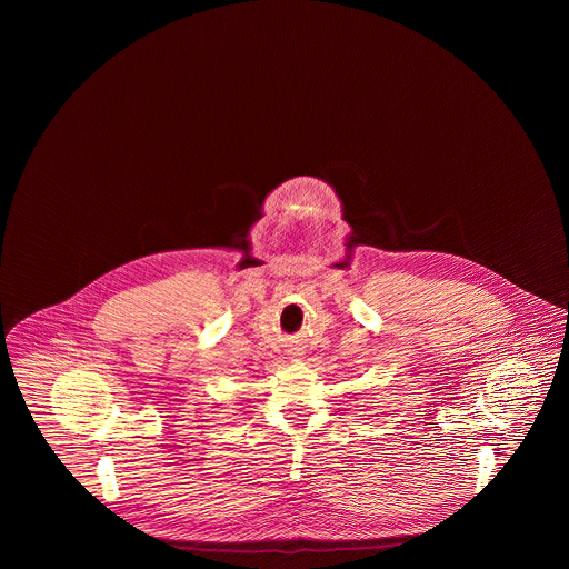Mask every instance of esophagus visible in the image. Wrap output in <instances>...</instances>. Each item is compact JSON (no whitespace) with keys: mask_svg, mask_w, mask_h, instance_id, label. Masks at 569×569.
I'll use <instances>...</instances> for the list:
<instances>
[{"mask_svg":"<svg viewBox=\"0 0 569 569\" xmlns=\"http://www.w3.org/2000/svg\"><path fill=\"white\" fill-rule=\"evenodd\" d=\"M295 356H297V353H295Z\"/></svg>","mask_w":569,"mask_h":569,"instance_id":"1","label":"esophagus"}]
</instances>
